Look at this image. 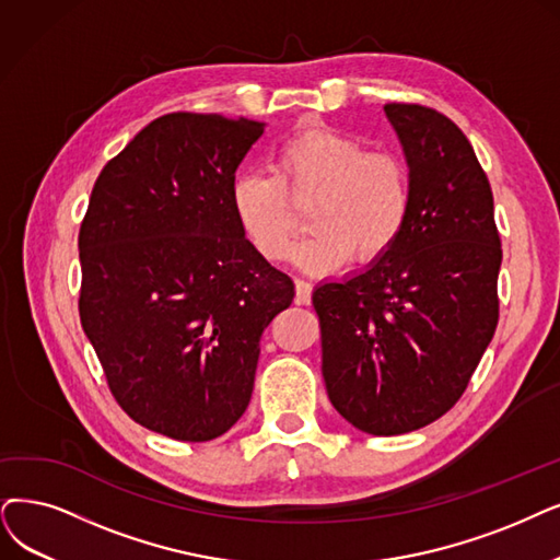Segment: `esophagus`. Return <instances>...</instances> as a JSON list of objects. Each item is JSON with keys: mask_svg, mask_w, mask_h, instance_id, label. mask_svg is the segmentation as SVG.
Wrapping results in <instances>:
<instances>
[{"mask_svg": "<svg viewBox=\"0 0 560 560\" xmlns=\"http://www.w3.org/2000/svg\"><path fill=\"white\" fill-rule=\"evenodd\" d=\"M312 284L307 280H296V305H310Z\"/></svg>", "mask_w": 560, "mask_h": 560, "instance_id": "esophagus-1", "label": "esophagus"}]
</instances>
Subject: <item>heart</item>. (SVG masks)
<instances>
[{"label":"heart","mask_w":560,"mask_h":560,"mask_svg":"<svg viewBox=\"0 0 560 560\" xmlns=\"http://www.w3.org/2000/svg\"><path fill=\"white\" fill-rule=\"evenodd\" d=\"M307 207L312 232L294 259L332 271L349 257L372 264L405 234L413 209L409 163L388 149H365L335 128L294 132L273 153L271 174H238L230 188L236 225L268 261H284Z\"/></svg>","instance_id":"1"}]
</instances>
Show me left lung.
<instances>
[{
  "mask_svg": "<svg viewBox=\"0 0 560 560\" xmlns=\"http://www.w3.org/2000/svg\"><path fill=\"white\" fill-rule=\"evenodd\" d=\"M413 182L409 225L365 271L312 294L332 407L374 436L448 413L499 324L501 236L471 142L441 112L386 103Z\"/></svg>",
  "mask_w": 560,
  "mask_h": 560,
  "instance_id": "8db88e82",
  "label": "left lung"
}]
</instances>
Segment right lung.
<instances>
[{
    "label": "right lung",
    "mask_w": 560,
    "mask_h": 560,
    "mask_svg": "<svg viewBox=\"0 0 560 560\" xmlns=\"http://www.w3.org/2000/svg\"><path fill=\"white\" fill-rule=\"evenodd\" d=\"M264 124L172 112L98 174L80 225V322L117 405L176 441L248 409L259 338L294 282L245 238L234 172Z\"/></svg>",
    "instance_id": "add662e5"
}]
</instances>
